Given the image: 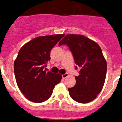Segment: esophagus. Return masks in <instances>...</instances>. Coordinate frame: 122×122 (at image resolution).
<instances>
[{"label":"esophagus","instance_id":"34e87169","mask_svg":"<svg viewBox=\"0 0 122 122\" xmlns=\"http://www.w3.org/2000/svg\"><path fill=\"white\" fill-rule=\"evenodd\" d=\"M68 76V73H66V74H63V75H62V79H66V77H67Z\"/></svg>","mask_w":122,"mask_h":122}]
</instances>
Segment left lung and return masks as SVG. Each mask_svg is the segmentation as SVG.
<instances>
[{
    "label": "left lung",
    "instance_id": "obj_1",
    "mask_svg": "<svg viewBox=\"0 0 122 122\" xmlns=\"http://www.w3.org/2000/svg\"><path fill=\"white\" fill-rule=\"evenodd\" d=\"M67 45L74 56L79 75L75 86L68 88L73 100L87 103L97 98L103 87L107 73V62L97 43L83 35H67L59 46Z\"/></svg>",
    "mask_w": 122,
    "mask_h": 122
}]
</instances>
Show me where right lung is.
Returning <instances> with one entry per match:
<instances>
[{
    "mask_svg": "<svg viewBox=\"0 0 122 122\" xmlns=\"http://www.w3.org/2000/svg\"><path fill=\"white\" fill-rule=\"evenodd\" d=\"M64 35L39 36L26 43L20 49L14 68L18 86L25 97L33 102H44L51 97L62 76L46 72L50 52Z\"/></svg>",
    "mask_w": 122,
    "mask_h": 122,
    "instance_id": "1",
    "label": "right lung"
}]
</instances>
